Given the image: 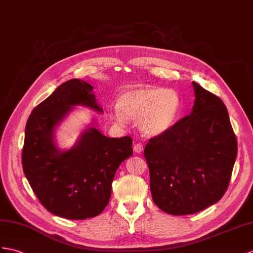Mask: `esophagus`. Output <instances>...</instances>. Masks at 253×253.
<instances>
[{"label": "esophagus", "mask_w": 253, "mask_h": 253, "mask_svg": "<svg viewBox=\"0 0 253 253\" xmlns=\"http://www.w3.org/2000/svg\"><path fill=\"white\" fill-rule=\"evenodd\" d=\"M133 149H134V151L136 152V153H141V152H143V150H144V146H143V144L137 143V144L134 145Z\"/></svg>", "instance_id": "1"}]
</instances>
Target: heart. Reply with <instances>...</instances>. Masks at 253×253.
I'll use <instances>...</instances> for the list:
<instances>
[{
  "mask_svg": "<svg viewBox=\"0 0 253 253\" xmlns=\"http://www.w3.org/2000/svg\"><path fill=\"white\" fill-rule=\"evenodd\" d=\"M181 110V98L175 90L161 87H137L118 97L117 106L108 108V116L118 125L128 119L137 120L139 130L148 136L168 132Z\"/></svg>",
  "mask_w": 253,
  "mask_h": 253,
  "instance_id": "b5f03b06",
  "label": "heart"
}]
</instances>
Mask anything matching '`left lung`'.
<instances>
[{"label":"left lung","instance_id":"obj_1","mask_svg":"<svg viewBox=\"0 0 253 253\" xmlns=\"http://www.w3.org/2000/svg\"><path fill=\"white\" fill-rule=\"evenodd\" d=\"M190 115L151 137L144 156L152 200L175 215L199 212L221 200L229 187L237 139L222 100L192 82Z\"/></svg>","mask_w":253,"mask_h":253}]
</instances>
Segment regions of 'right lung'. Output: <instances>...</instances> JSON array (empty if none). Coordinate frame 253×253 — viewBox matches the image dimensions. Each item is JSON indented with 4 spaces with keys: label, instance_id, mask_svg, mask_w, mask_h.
<instances>
[{
    "label": "right lung",
    "instance_id": "right-lung-1",
    "mask_svg": "<svg viewBox=\"0 0 253 253\" xmlns=\"http://www.w3.org/2000/svg\"><path fill=\"white\" fill-rule=\"evenodd\" d=\"M92 90L83 80L65 82L32 110L26 126L24 175L48 211L71 220L93 218L104 211L117 169L133 155L130 136L107 137L95 127L85 130L70 150L55 146L54 127L73 106L102 113Z\"/></svg>",
    "mask_w": 253,
    "mask_h": 253
}]
</instances>
